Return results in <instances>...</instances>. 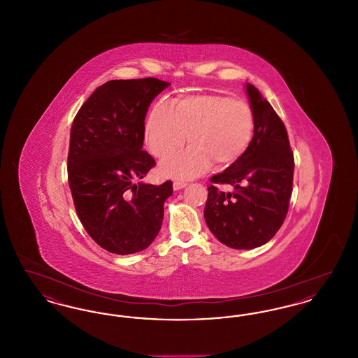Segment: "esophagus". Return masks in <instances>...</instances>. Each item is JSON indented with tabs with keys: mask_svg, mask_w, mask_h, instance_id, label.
<instances>
[{
	"mask_svg": "<svg viewBox=\"0 0 358 358\" xmlns=\"http://www.w3.org/2000/svg\"><path fill=\"white\" fill-rule=\"evenodd\" d=\"M187 185V182H184V181H174L173 182V189L174 190H181V189H184Z\"/></svg>",
	"mask_w": 358,
	"mask_h": 358,
	"instance_id": "1",
	"label": "esophagus"
}]
</instances>
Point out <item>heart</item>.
<instances>
[{"label": "heart", "instance_id": "obj_1", "mask_svg": "<svg viewBox=\"0 0 358 358\" xmlns=\"http://www.w3.org/2000/svg\"><path fill=\"white\" fill-rule=\"evenodd\" d=\"M254 113L243 99L224 95H194L173 102V108L158 103L145 123V142L154 157L166 159L187 142L184 153L161 165L171 178H193L212 161L225 166L236 162L254 136Z\"/></svg>", "mask_w": 358, "mask_h": 358}]
</instances>
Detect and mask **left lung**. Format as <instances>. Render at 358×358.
I'll use <instances>...</instances> for the list:
<instances>
[{
    "mask_svg": "<svg viewBox=\"0 0 358 358\" xmlns=\"http://www.w3.org/2000/svg\"><path fill=\"white\" fill-rule=\"evenodd\" d=\"M245 92L254 113L252 141L236 162L210 178L204 217L227 247L252 250L270 241L286 219L292 190L294 155L283 122L259 90ZM229 185L234 192H222Z\"/></svg>",
    "mask_w": 358,
    "mask_h": 358,
    "instance_id": "1",
    "label": "left lung"
}]
</instances>
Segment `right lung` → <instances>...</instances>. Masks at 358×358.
<instances>
[{
    "label": "right lung",
    "mask_w": 358,
    "mask_h": 358,
    "mask_svg": "<svg viewBox=\"0 0 358 358\" xmlns=\"http://www.w3.org/2000/svg\"><path fill=\"white\" fill-rule=\"evenodd\" d=\"M171 85L155 78L110 80L78 111L69 138V182L88 235L117 255L146 250L157 238L171 181H141L154 166L142 150L145 117Z\"/></svg>",
    "instance_id": "obj_1"
}]
</instances>
